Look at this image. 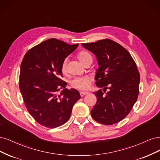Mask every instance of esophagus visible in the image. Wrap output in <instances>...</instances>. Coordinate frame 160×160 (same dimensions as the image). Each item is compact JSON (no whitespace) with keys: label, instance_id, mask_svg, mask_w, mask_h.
Segmentation results:
<instances>
[{"label":"esophagus","instance_id":"34e87169","mask_svg":"<svg viewBox=\"0 0 160 160\" xmlns=\"http://www.w3.org/2000/svg\"><path fill=\"white\" fill-rule=\"evenodd\" d=\"M88 94V92H80V94L81 96V97H83L84 96H85Z\"/></svg>","mask_w":160,"mask_h":160}]
</instances>
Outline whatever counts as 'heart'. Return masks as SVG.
<instances>
[{
    "mask_svg": "<svg viewBox=\"0 0 160 160\" xmlns=\"http://www.w3.org/2000/svg\"><path fill=\"white\" fill-rule=\"evenodd\" d=\"M78 59L81 62L84 61L86 59L89 57H92L91 54L86 52V51H81L78 54ZM66 66H67V58L64 59L61 65V70L63 73L66 72ZM91 80L88 76H81V77H76L70 82L71 86L80 90H86L89 88L90 86Z\"/></svg>",
    "mask_w": 160,
    "mask_h": 160,
    "instance_id": "b5f03b06",
    "label": "heart"
}]
</instances>
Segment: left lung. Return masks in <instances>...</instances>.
Masks as SVG:
<instances>
[{
    "mask_svg": "<svg viewBox=\"0 0 160 160\" xmlns=\"http://www.w3.org/2000/svg\"><path fill=\"white\" fill-rule=\"evenodd\" d=\"M82 45L96 57V86L104 92L108 89L106 94L102 90L94 93L97 102L91 116L102 124H114L128 116L138 99L140 77L136 64L126 48L110 39Z\"/></svg>",
    "mask_w": 160,
    "mask_h": 160,
    "instance_id": "8db88e82",
    "label": "left lung"
}]
</instances>
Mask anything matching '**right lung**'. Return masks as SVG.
I'll use <instances>...</instances> for the list:
<instances>
[{
	"label": "right lung",
	"mask_w": 160,
	"mask_h": 160,
	"mask_svg": "<svg viewBox=\"0 0 160 160\" xmlns=\"http://www.w3.org/2000/svg\"><path fill=\"white\" fill-rule=\"evenodd\" d=\"M78 45L50 38L34 46L24 56L20 90L28 112L40 125L49 128L63 125L80 99L79 92L66 88V82L61 79L62 63Z\"/></svg>",
	"instance_id": "obj_1"
}]
</instances>
